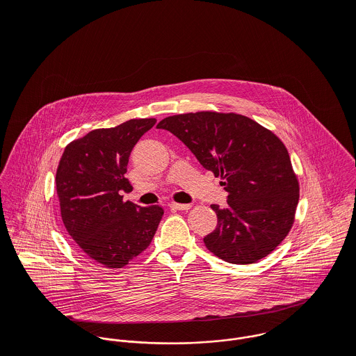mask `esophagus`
I'll use <instances>...</instances> for the list:
<instances>
[{
  "instance_id": "esophagus-1",
  "label": "esophagus",
  "mask_w": 356,
  "mask_h": 356,
  "mask_svg": "<svg viewBox=\"0 0 356 356\" xmlns=\"http://www.w3.org/2000/svg\"><path fill=\"white\" fill-rule=\"evenodd\" d=\"M170 208L171 209H177V211H188L192 208L191 204H179V203H170Z\"/></svg>"
}]
</instances>
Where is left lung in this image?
I'll return each instance as SVG.
<instances>
[{"label":"left lung","mask_w":356,"mask_h":356,"mask_svg":"<svg viewBox=\"0 0 356 356\" xmlns=\"http://www.w3.org/2000/svg\"><path fill=\"white\" fill-rule=\"evenodd\" d=\"M156 127L178 137L229 193L225 208L211 205L218 225L204 237L208 251L234 264L271 254L292 229L299 203V181L284 143L233 112L181 113Z\"/></svg>","instance_id":"1"}]
</instances>
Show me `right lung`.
I'll use <instances>...</instances> for the list:
<instances>
[{
	"mask_svg": "<svg viewBox=\"0 0 356 356\" xmlns=\"http://www.w3.org/2000/svg\"><path fill=\"white\" fill-rule=\"evenodd\" d=\"M156 119H131L70 143L56 172L63 223L76 245L108 268H122L145 251L164 213L159 205L123 202L131 188L130 153Z\"/></svg>",
	"mask_w": 356,
	"mask_h": 356,
	"instance_id": "obj_1",
	"label": "right lung"
}]
</instances>
